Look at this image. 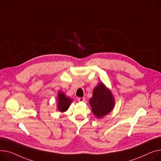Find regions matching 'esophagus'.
<instances>
[{
    "instance_id": "obj_1",
    "label": "esophagus",
    "mask_w": 161,
    "mask_h": 161,
    "mask_svg": "<svg viewBox=\"0 0 161 161\" xmlns=\"http://www.w3.org/2000/svg\"><path fill=\"white\" fill-rule=\"evenodd\" d=\"M85 100H86V98H85V97H79L78 98V101H80V102L85 101Z\"/></svg>"
}]
</instances>
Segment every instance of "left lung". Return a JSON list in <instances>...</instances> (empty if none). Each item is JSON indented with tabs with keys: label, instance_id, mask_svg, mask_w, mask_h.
Instances as JSON below:
<instances>
[{
	"label": "left lung",
	"instance_id": "left-lung-1",
	"mask_svg": "<svg viewBox=\"0 0 161 161\" xmlns=\"http://www.w3.org/2000/svg\"><path fill=\"white\" fill-rule=\"evenodd\" d=\"M90 105L93 114L98 118L108 114L114 107V97L102 82L94 88L93 96L90 99Z\"/></svg>",
	"mask_w": 161,
	"mask_h": 161
}]
</instances>
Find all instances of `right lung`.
Segmentation results:
<instances>
[{
	"mask_svg": "<svg viewBox=\"0 0 161 161\" xmlns=\"http://www.w3.org/2000/svg\"><path fill=\"white\" fill-rule=\"evenodd\" d=\"M58 109L60 112H65L68 110L69 105L72 102L71 99L69 97H66L64 93L62 92L58 93Z\"/></svg>",
	"mask_w": 161,
	"mask_h": 161,
	"instance_id": "add662e5",
	"label": "right lung"
}]
</instances>
